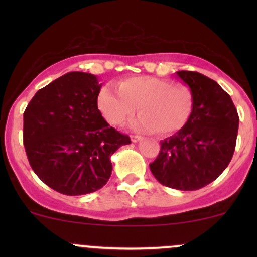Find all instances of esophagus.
I'll return each mask as SVG.
<instances>
[{
  "instance_id": "1",
  "label": "esophagus",
  "mask_w": 257,
  "mask_h": 257,
  "mask_svg": "<svg viewBox=\"0 0 257 257\" xmlns=\"http://www.w3.org/2000/svg\"><path fill=\"white\" fill-rule=\"evenodd\" d=\"M131 139L133 143H138V141H140L143 139V137H140V135H132Z\"/></svg>"
}]
</instances>
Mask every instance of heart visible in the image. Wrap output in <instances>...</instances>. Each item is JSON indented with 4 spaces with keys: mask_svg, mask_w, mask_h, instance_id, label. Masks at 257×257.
Instances as JSON below:
<instances>
[{
    "mask_svg": "<svg viewBox=\"0 0 257 257\" xmlns=\"http://www.w3.org/2000/svg\"><path fill=\"white\" fill-rule=\"evenodd\" d=\"M98 106L110 124L120 125L139 111L137 126L159 135L181 131L191 118L193 95L190 88L157 77H132L118 83V91L104 87Z\"/></svg>",
    "mask_w": 257,
    "mask_h": 257,
    "instance_id": "heart-1",
    "label": "heart"
}]
</instances>
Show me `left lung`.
Returning <instances> with one entry per match:
<instances>
[{
  "label": "left lung",
  "instance_id": "obj_1",
  "mask_svg": "<svg viewBox=\"0 0 257 257\" xmlns=\"http://www.w3.org/2000/svg\"><path fill=\"white\" fill-rule=\"evenodd\" d=\"M176 75L192 91L193 111L181 131L161 141L150 169L167 187L194 191L219 178L229 164L239 116L231 96L214 79L194 71Z\"/></svg>",
  "mask_w": 257,
  "mask_h": 257
}]
</instances>
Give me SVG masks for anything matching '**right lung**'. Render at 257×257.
<instances>
[{
	"label": "right lung",
	"mask_w": 257,
	"mask_h": 257,
	"mask_svg": "<svg viewBox=\"0 0 257 257\" xmlns=\"http://www.w3.org/2000/svg\"><path fill=\"white\" fill-rule=\"evenodd\" d=\"M96 76L69 72L35 94L24 112L29 163L47 186L66 196L95 192L108 181L111 156L131 138L98 108Z\"/></svg>",
	"instance_id": "add662e5"
}]
</instances>
